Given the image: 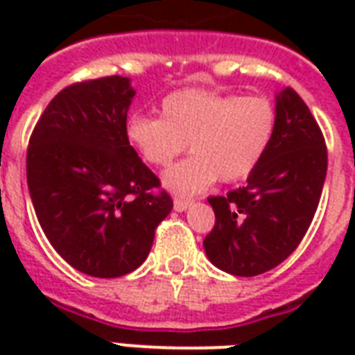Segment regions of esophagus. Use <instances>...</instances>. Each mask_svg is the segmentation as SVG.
<instances>
[{"instance_id":"1","label":"esophagus","mask_w":355,"mask_h":355,"mask_svg":"<svg viewBox=\"0 0 355 355\" xmlns=\"http://www.w3.org/2000/svg\"><path fill=\"white\" fill-rule=\"evenodd\" d=\"M190 205H192V200H180V198H177V200L173 201V207H175V211H178V213L186 211Z\"/></svg>"}]
</instances>
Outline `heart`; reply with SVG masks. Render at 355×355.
<instances>
[{
    "instance_id": "1",
    "label": "heart",
    "mask_w": 355,
    "mask_h": 355,
    "mask_svg": "<svg viewBox=\"0 0 355 355\" xmlns=\"http://www.w3.org/2000/svg\"><path fill=\"white\" fill-rule=\"evenodd\" d=\"M275 132V108L266 96H239L205 89L167 94L162 117L132 116L125 135L154 167H167L190 144L192 157L163 175V186L193 196L215 184L238 182L253 173Z\"/></svg>"
}]
</instances>
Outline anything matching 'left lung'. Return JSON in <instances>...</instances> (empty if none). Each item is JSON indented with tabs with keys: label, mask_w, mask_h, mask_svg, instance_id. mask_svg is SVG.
Segmentation results:
<instances>
[{
	"label": "left lung",
	"mask_w": 355,
	"mask_h": 355,
	"mask_svg": "<svg viewBox=\"0 0 355 355\" xmlns=\"http://www.w3.org/2000/svg\"><path fill=\"white\" fill-rule=\"evenodd\" d=\"M327 175L325 140L291 87L275 96V132L247 184L209 198L215 226L207 259L226 274L253 277L289 257L312 224Z\"/></svg>",
	"instance_id": "obj_1"
}]
</instances>
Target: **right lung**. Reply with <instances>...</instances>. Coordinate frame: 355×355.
Wrapping results in <instances>:
<instances>
[{"label": "right lung", "mask_w": 355, "mask_h": 355, "mask_svg": "<svg viewBox=\"0 0 355 355\" xmlns=\"http://www.w3.org/2000/svg\"><path fill=\"white\" fill-rule=\"evenodd\" d=\"M132 96L121 76L73 83L30 137L28 190L42 230L70 266L93 277L137 270L173 209L125 135Z\"/></svg>", "instance_id": "obj_1"}]
</instances>
